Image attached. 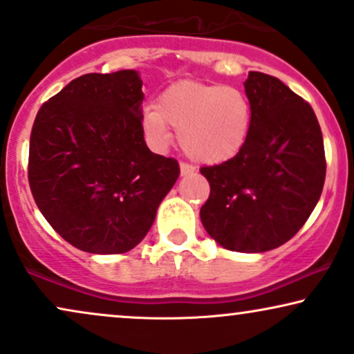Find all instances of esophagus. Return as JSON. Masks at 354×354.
Wrapping results in <instances>:
<instances>
[{
  "label": "esophagus",
  "instance_id": "esophagus-1",
  "mask_svg": "<svg viewBox=\"0 0 354 354\" xmlns=\"http://www.w3.org/2000/svg\"><path fill=\"white\" fill-rule=\"evenodd\" d=\"M180 169H181V176H188V174H193L194 173V166L189 165V163H180Z\"/></svg>",
  "mask_w": 354,
  "mask_h": 354
}]
</instances>
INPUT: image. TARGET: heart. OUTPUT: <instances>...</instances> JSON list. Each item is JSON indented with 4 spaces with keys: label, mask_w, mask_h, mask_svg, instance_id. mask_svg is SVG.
Returning <instances> with one entry per match:
<instances>
[{
    "label": "heart",
    "mask_w": 354,
    "mask_h": 354,
    "mask_svg": "<svg viewBox=\"0 0 354 354\" xmlns=\"http://www.w3.org/2000/svg\"><path fill=\"white\" fill-rule=\"evenodd\" d=\"M252 109L244 92L229 85L174 84L161 93L158 105L142 113L148 145L163 151L171 142L169 125L178 129L183 151L196 161L221 163L244 147Z\"/></svg>",
    "instance_id": "1"
}]
</instances>
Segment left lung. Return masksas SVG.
Masks as SVG:
<instances>
[{"mask_svg": "<svg viewBox=\"0 0 354 354\" xmlns=\"http://www.w3.org/2000/svg\"><path fill=\"white\" fill-rule=\"evenodd\" d=\"M244 87L249 136L234 158L201 168L211 194L199 216L224 249L266 252L290 241L317 206L325 148L313 109L282 80L252 71Z\"/></svg>", "mask_w": 354, "mask_h": 354, "instance_id": "8db88e82", "label": "left lung"}]
</instances>
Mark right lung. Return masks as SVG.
I'll list each match as a JSON object with an SVG mask.
<instances>
[{
    "label": "right lung",
    "instance_id": "right-lung-1",
    "mask_svg": "<svg viewBox=\"0 0 354 354\" xmlns=\"http://www.w3.org/2000/svg\"><path fill=\"white\" fill-rule=\"evenodd\" d=\"M142 85L136 71L80 75L34 120L32 198L54 231L84 252L133 249L180 176L176 160L145 143Z\"/></svg>",
    "mask_w": 354,
    "mask_h": 354
}]
</instances>
